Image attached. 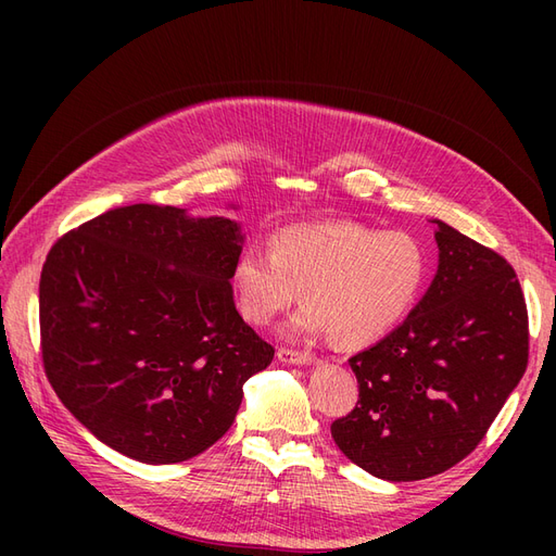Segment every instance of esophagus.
Segmentation results:
<instances>
[{
    "mask_svg": "<svg viewBox=\"0 0 556 556\" xmlns=\"http://www.w3.org/2000/svg\"><path fill=\"white\" fill-rule=\"evenodd\" d=\"M278 362L282 364H292V366H304V364H313L315 357L311 352H299V350H290V348H280L278 350Z\"/></svg>",
    "mask_w": 556,
    "mask_h": 556,
    "instance_id": "34e87169",
    "label": "esophagus"
}]
</instances>
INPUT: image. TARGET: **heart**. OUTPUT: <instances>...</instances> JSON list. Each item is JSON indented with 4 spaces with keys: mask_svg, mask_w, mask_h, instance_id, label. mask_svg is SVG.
Wrapping results in <instances>:
<instances>
[{
    "mask_svg": "<svg viewBox=\"0 0 556 556\" xmlns=\"http://www.w3.org/2000/svg\"><path fill=\"white\" fill-rule=\"evenodd\" d=\"M429 278V252L408 231H380L352 220L292 225L274 233L271 252L245 248L231 285L241 313L266 325L304 290L308 304L285 333L366 345L396 329Z\"/></svg>",
    "mask_w": 556,
    "mask_h": 556,
    "instance_id": "1",
    "label": "heart"
}]
</instances>
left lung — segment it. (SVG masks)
Returning <instances> with one entry per match:
<instances>
[{
  "instance_id": "1",
  "label": "left lung",
  "mask_w": 556,
  "mask_h": 556,
  "mask_svg": "<svg viewBox=\"0 0 556 556\" xmlns=\"http://www.w3.org/2000/svg\"><path fill=\"white\" fill-rule=\"evenodd\" d=\"M435 225L439 268L392 333L350 359L359 401L331 435L380 480L439 476L476 450L527 371L529 319L513 266Z\"/></svg>"
}]
</instances>
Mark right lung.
<instances>
[{"mask_svg":"<svg viewBox=\"0 0 556 556\" xmlns=\"http://www.w3.org/2000/svg\"><path fill=\"white\" fill-rule=\"evenodd\" d=\"M243 241L225 215L131 204L50 248L39 282L46 376L104 445L178 464L229 431L243 382L274 359L233 306Z\"/></svg>","mask_w":556,"mask_h":556,"instance_id":"right-lung-1","label":"right lung"}]
</instances>
